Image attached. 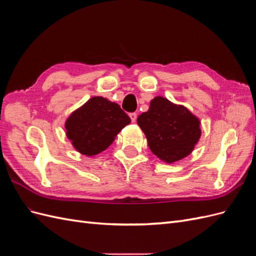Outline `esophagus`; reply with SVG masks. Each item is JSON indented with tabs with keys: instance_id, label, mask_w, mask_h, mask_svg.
Returning <instances> with one entry per match:
<instances>
[{
	"instance_id": "1",
	"label": "esophagus",
	"mask_w": 256,
	"mask_h": 256,
	"mask_svg": "<svg viewBox=\"0 0 256 256\" xmlns=\"http://www.w3.org/2000/svg\"><path fill=\"white\" fill-rule=\"evenodd\" d=\"M129 116H130V118H131V122H136V113H130Z\"/></svg>"
}]
</instances>
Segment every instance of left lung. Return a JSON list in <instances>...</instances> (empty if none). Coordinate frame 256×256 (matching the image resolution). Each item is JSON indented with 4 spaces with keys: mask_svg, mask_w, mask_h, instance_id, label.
<instances>
[{
    "mask_svg": "<svg viewBox=\"0 0 256 256\" xmlns=\"http://www.w3.org/2000/svg\"><path fill=\"white\" fill-rule=\"evenodd\" d=\"M136 122L152 152L168 164L189 156L202 134L200 120L194 114L162 96L152 99L148 111Z\"/></svg>",
    "mask_w": 256,
    "mask_h": 256,
    "instance_id": "left-lung-1",
    "label": "left lung"
}]
</instances>
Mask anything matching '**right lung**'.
<instances>
[{"mask_svg": "<svg viewBox=\"0 0 256 256\" xmlns=\"http://www.w3.org/2000/svg\"><path fill=\"white\" fill-rule=\"evenodd\" d=\"M130 122L118 104L95 96L68 116L66 136L76 152L88 157L96 156L113 143Z\"/></svg>", "mask_w": 256, "mask_h": 256, "instance_id": "1", "label": "right lung"}]
</instances>
